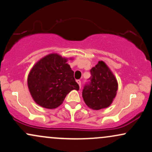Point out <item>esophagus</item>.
<instances>
[{"label":"esophagus","mask_w":152,"mask_h":152,"mask_svg":"<svg viewBox=\"0 0 152 152\" xmlns=\"http://www.w3.org/2000/svg\"><path fill=\"white\" fill-rule=\"evenodd\" d=\"M76 82H77V83L78 84V86H79L80 88H81V81L80 80H76Z\"/></svg>","instance_id":"esophagus-1"}]
</instances>
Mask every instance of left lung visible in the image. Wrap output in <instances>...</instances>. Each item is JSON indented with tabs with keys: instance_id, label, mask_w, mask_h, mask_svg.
Returning a JSON list of instances; mask_svg holds the SVG:
<instances>
[{
	"instance_id": "obj_1",
	"label": "left lung",
	"mask_w": 152,
	"mask_h": 152,
	"mask_svg": "<svg viewBox=\"0 0 152 152\" xmlns=\"http://www.w3.org/2000/svg\"><path fill=\"white\" fill-rule=\"evenodd\" d=\"M90 71V82L85 85L82 92L85 104L94 110L109 107L117 93L116 78L103 61H99Z\"/></svg>"
}]
</instances>
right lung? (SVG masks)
Wrapping results in <instances>:
<instances>
[{
	"label": "right lung",
	"mask_w": 152,
	"mask_h": 152,
	"mask_svg": "<svg viewBox=\"0 0 152 152\" xmlns=\"http://www.w3.org/2000/svg\"><path fill=\"white\" fill-rule=\"evenodd\" d=\"M68 59L58 53H50L38 61L28 76L29 91L36 104L53 109L61 105L72 90H79Z\"/></svg>",
	"instance_id": "add662e5"
}]
</instances>
